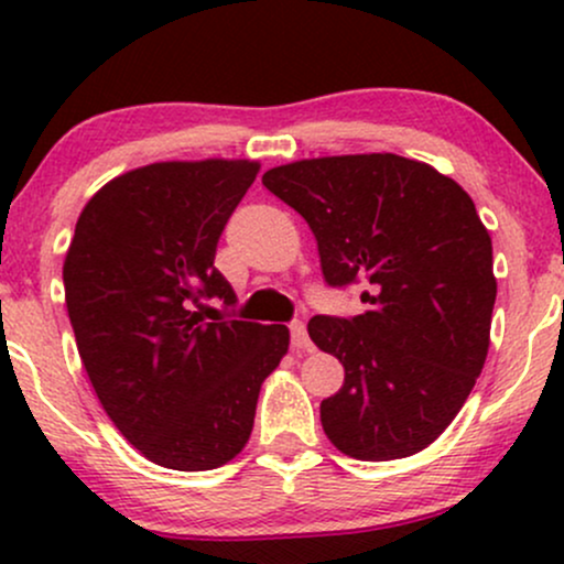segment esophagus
<instances>
[{"mask_svg":"<svg viewBox=\"0 0 564 564\" xmlns=\"http://www.w3.org/2000/svg\"><path fill=\"white\" fill-rule=\"evenodd\" d=\"M291 347H294L296 352H310V349H313V341H310L307 336V326H304L302 321L291 323Z\"/></svg>","mask_w":564,"mask_h":564,"instance_id":"34e87169","label":"esophagus"}]
</instances>
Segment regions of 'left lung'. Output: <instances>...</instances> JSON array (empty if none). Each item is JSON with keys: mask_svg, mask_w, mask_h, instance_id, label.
Listing matches in <instances>:
<instances>
[{"mask_svg": "<svg viewBox=\"0 0 564 564\" xmlns=\"http://www.w3.org/2000/svg\"><path fill=\"white\" fill-rule=\"evenodd\" d=\"M318 241L328 286L366 281L364 315L307 323L345 366L321 403L326 437L392 462L443 435L480 377L496 304L494 243L456 180L394 153L302 159L262 174Z\"/></svg>", "mask_w": 564, "mask_h": 564, "instance_id": "8db88e82", "label": "left lung"}]
</instances>
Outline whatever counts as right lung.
Wrapping results in <instances>:
<instances>
[{"label": "right lung", "instance_id": "add662e5", "mask_svg": "<svg viewBox=\"0 0 564 564\" xmlns=\"http://www.w3.org/2000/svg\"><path fill=\"white\" fill-rule=\"evenodd\" d=\"M260 161H159L106 183L82 209L63 283L84 371L108 419L148 462L228 464L249 443L262 381L289 352L286 326L204 323L236 302L215 268L225 225Z\"/></svg>", "mask_w": 564, "mask_h": 564}]
</instances>
